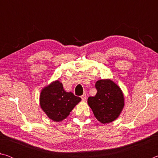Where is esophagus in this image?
I'll return each instance as SVG.
<instances>
[{"label":"esophagus","mask_w":158,"mask_h":158,"mask_svg":"<svg viewBox=\"0 0 158 158\" xmlns=\"http://www.w3.org/2000/svg\"><path fill=\"white\" fill-rule=\"evenodd\" d=\"M86 97H87L86 94H85V93H84V94L81 96L82 100H83V101H85V100H86Z\"/></svg>","instance_id":"obj_1"}]
</instances>
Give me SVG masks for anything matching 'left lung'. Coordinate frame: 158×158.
Returning <instances> with one entry per match:
<instances>
[{"instance_id": "obj_1", "label": "left lung", "mask_w": 158, "mask_h": 158, "mask_svg": "<svg viewBox=\"0 0 158 158\" xmlns=\"http://www.w3.org/2000/svg\"><path fill=\"white\" fill-rule=\"evenodd\" d=\"M97 93L89 97L88 105L99 121L108 123L116 120L124 106V96L120 87L110 79L98 80L95 84Z\"/></svg>"}]
</instances>
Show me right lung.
<instances>
[{"mask_svg":"<svg viewBox=\"0 0 158 158\" xmlns=\"http://www.w3.org/2000/svg\"><path fill=\"white\" fill-rule=\"evenodd\" d=\"M81 100L73 93L66 92L62 83L53 81L42 90L40 104L47 116L53 121H62Z\"/></svg>","mask_w":158,"mask_h":158,"instance_id":"obj_1","label":"right lung"}]
</instances>
